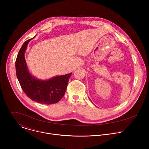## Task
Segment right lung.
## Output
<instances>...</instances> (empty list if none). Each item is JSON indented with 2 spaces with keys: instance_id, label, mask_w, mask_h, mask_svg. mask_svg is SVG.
Here are the masks:
<instances>
[{
  "instance_id": "right-lung-1",
  "label": "right lung",
  "mask_w": 149,
  "mask_h": 149,
  "mask_svg": "<svg viewBox=\"0 0 149 149\" xmlns=\"http://www.w3.org/2000/svg\"><path fill=\"white\" fill-rule=\"evenodd\" d=\"M31 39L25 42L17 54L15 62L17 79L25 94L32 101L44 104L56 103L64 95L72 73L47 80L33 77L29 71L25 58L27 45Z\"/></svg>"
}]
</instances>
